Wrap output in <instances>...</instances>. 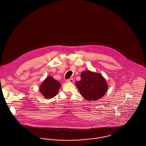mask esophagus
I'll return each mask as SVG.
<instances>
[{
	"instance_id": "esophagus-1",
	"label": "esophagus",
	"mask_w": 146,
	"mask_h": 146,
	"mask_svg": "<svg viewBox=\"0 0 146 146\" xmlns=\"http://www.w3.org/2000/svg\"><path fill=\"white\" fill-rule=\"evenodd\" d=\"M66 82H67V83H73L74 82V79H73V78H70V79H67Z\"/></svg>"
}]
</instances>
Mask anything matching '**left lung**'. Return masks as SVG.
Listing matches in <instances>:
<instances>
[{
    "label": "left lung",
    "mask_w": 146,
    "mask_h": 146,
    "mask_svg": "<svg viewBox=\"0 0 146 146\" xmlns=\"http://www.w3.org/2000/svg\"><path fill=\"white\" fill-rule=\"evenodd\" d=\"M76 84L82 96L88 101L101 98L108 90V84L103 76L90 70L83 72L80 80L76 81Z\"/></svg>",
    "instance_id": "8db88e82"
}]
</instances>
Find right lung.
<instances>
[{
  "label": "right lung",
  "instance_id": "add662e5",
  "mask_svg": "<svg viewBox=\"0 0 146 146\" xmlns=\"http://www.w3.org/2000/svg\"><path fill=\"white\" fill-rule=\"evenodd\" d=\"M61 85L52 76H48L40 85L39 90L44 97L47 99L55 97Z\"/></svg>",
  "mask_w": 146,
  "mask_h": 146
}]
</instances>
